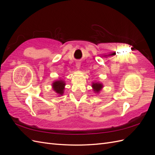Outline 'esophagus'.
Instances as JSON below:
<instances>
[{"mask_svg": "<svg viewBox=\"0 0 155 155\" xmlns=\"http://www.w3.org/2000/svg\"><path fill=\"white\" fill-rule=\"evenodd\" d=\"M80 66H81L80 63H77L76 64V68H77L78 69H79V68H80Z\"/></svg>", "mask_w": 155, "mask_h": 155, "instance_id": "1", "label": "esophagus"}]
</instances>
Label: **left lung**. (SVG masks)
<instances>
[{
	"instance_id": "left-lung-1",
	"label": "left lung",
	"mask_w": 155,
	"mask_h": 155,
	"mask_svg": "<svg viewBox=\"0 0 155 155\" xmlns=\"http://www.w3.org/2000/svg\"><path fill=\"white\" fill-rule=\"evenodd\" d=\"M92 87L94 88V91L96 92H99L100 91L101 89V88L103 87V85H101V83H93L92 84Z\"/></svg>"
}]
</instances>
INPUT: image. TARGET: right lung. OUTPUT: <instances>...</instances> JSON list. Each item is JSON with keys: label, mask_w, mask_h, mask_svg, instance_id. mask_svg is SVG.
<instances>
[{"label": "right lung", "mask_w": 155, "mask_h": 155, "mask_svg": "<svg viewBox=\"0 0 155 155\" xmlns=\"http://www.w3.org/2000/svg\"><path fill=\"white\" fill-rule=\"evenodd\" d=\"M65 85V83L63 81H57L53 83V88L54 90L59 94H63V90H64V87Z\"/></svg>", "instance_id": "right-lung-1"}]
</instances>
